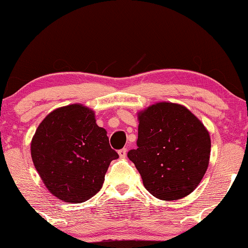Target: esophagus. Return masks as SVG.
Instances as JSON below:
<instances>
[{"mask_svg":"<svg viewBox=\"0 0 248 248\" xmlns=\"http://www.w3.org/2000/svg\"><path fill=\"white\" fill-rule=\"evenodd\" d=\"M126 154H127L126 148H123V149H121V150H118V155H120V157L122 159H124L125 157H126Z\"/></svg>","mask_w":248,"mask_h":248,"instance_id":"esophagus-1","label":"esophagus"}]
</instances>
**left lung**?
Wrapping results in <instances>:
<instances>
[{"mask_svg": "<svg viewBox=\"0 0 248 248\" xmlns=\"http://www.w3.org/2000/svg\"><path fill=\"white\" fill-rule=\"evenodd\" d=\"M137 149L127 157L155 198L191 194L209 166L211 140L201 121L178 104L157 103L140 111Z\"/></svg>", "mask_w": 248, "mask_h": 248, "instance_id": "obj_1", "label": "left lung"}]
</instances>
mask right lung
<instances>
[{
    "instance_id": "1",
    "label": "right lung",
    "mask_w": 248,
    "mask_h": 248,
    "mask_svg": "<svg viewBox=\"0 0 248 248\" xmlns=\"http://www.w3.org/2000/svg\"><path fill=\"white\" fill-rule=\"evenodd\" d=\"M30 150L44 184L67 203L96 195L110 161L118 158L106 130L96 124L93 110L80 104L47 115L37 127Z\"/></svg>"
}]
</instances>
